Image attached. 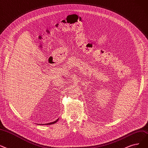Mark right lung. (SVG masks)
Here are the masks:
<instances>
[{"instance_id": "right-lung-1", "label": "right lung", "mask_w": 148, "mask_h": 148, "mask_svg": "<svg viewBox=\"0 0 148 148\" xmlns=\"http://www.w3.org/2000/svg\"><path fill=\"white\" fill-rule=\"evenodd\" d=\"M58 120H59V119H58L57 121H55V122H53L49 123H46V124H38V125H51V124H53V123H56V122H57L58 121Z\"/></svg>"}]
</instances>
